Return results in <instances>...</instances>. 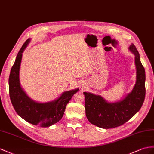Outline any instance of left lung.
Returning a JSON list of instances; mask_svg holds the SVG:
<instances>
[{
	"mask_svg": "<svg viewBox=\"0 0 154 154\" xmlns=\"http://www.w3.org/2000/svg\"><path fill=\"white\" fill-rule=\"evenodd\" d=\"M129 50L135 55L137 81L131 93L116 103H108L100 95L84 92L85 115L89 122L103 129H111L124 124L139 111L144 101L145 70L135 46L131 44Z\"/></svg>",
	"mask_w": 154,
	"mask_h": 154,
	"instance_id": "left-lung-1",
	"label": "left lung"
}]
</instances>
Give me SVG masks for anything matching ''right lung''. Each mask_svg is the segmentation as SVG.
I'll use <instances>...</instances> for the list:
<instances>
[{"label":"right lung","mask_w":154,"mask_h":154,"mask_svg":"<svg viewBox=\"0 0 154 154\" xmlns=\"http://www.w3.org/2000/svg\"><path fill=\"white\" fill-rule=\"evenodd\" d=\"M30 39L25 41L19 51L9 76V94L17 114L32 125L48 127L57 123L64 114L66 104L79 89L65 91L57 99L49 103H39L32 100L21 88L20 83V69L22 53Z\"/></svg>","instance_id":"1"}]
</instances>
